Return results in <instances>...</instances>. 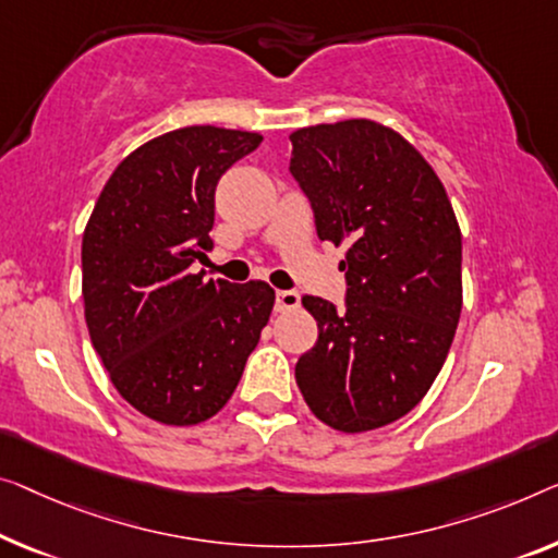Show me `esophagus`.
Instances as JSON below:
<instances>
[{
  "mask_svg": "<svg viewBox=\"0 0 558 558\" xmlns=\"http://www.w3.org/2000/svg\"><path fill=\"white\" fill-rule=\"evenodd\" d=\"M301 305V293L298 290H278L276 293V311L286 313V311H295Z\"/></svg>",
  "mask_w": 558,
  "mask_h": 558,
  "instance_id": "obj_1",
  "label": "esophagus"
}]
</instances>
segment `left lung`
Masks as SVG:
<instances>
[{"label":"left lung","instance_id":"1","mask_svg":"<svg viewBox=\"0 0 558 558\" xmlns=\"http://www.w3.org/2000/svg\"><path fill=\"white\" fill-rule=\"evenodd\" d=\"M290 174L320 240L348 243L345 307L305 295L318 340L298 388L330 428L361 434L418 405L461 318V230L434 168L384 124L343 120L290 135Z\"/></svg>","mask_w":558,"mask_h":558}]
</instances>
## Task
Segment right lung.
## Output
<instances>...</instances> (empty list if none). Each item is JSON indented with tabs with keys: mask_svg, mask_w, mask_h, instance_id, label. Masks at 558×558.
Here are the masks:
<instances>
[{
	"mask_svg": "<svg viewBox=\"0 0 558 558\" xmlns=\"http://www.w3.org/2000/svg\"><path fill=\"white\" fill-rule=\"evenodd\" d=\"M257 132L172 130L124 157L82 235L89 338L114 388L147 418L195 426L230 401L268 326L263 280H205L215 187Z\"/></svg>",
	"mask_w": 558,
	"mask_h": 558,
	"instance_id": "add662e5",
	"label": "right lung"
}]
</instances>
